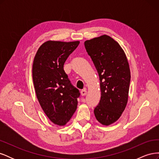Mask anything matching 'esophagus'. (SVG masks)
<instances>
[{
    "label": "esophagus",
    "instance_id": "1",
    "mask_svg": "<svg viewBox=\"0 0 159 159\" xmlns=\"http://www.w3.org/2000/svg\"><path fill=\"white\" fill-rule=\"evenodd\" d=\"M81 94L82 96L85 95L86 94H87V91H86V89H82L81 91Z\"/></svg>",
    "mask_w": 159,
    "mask_h": 159
}]
</instances>
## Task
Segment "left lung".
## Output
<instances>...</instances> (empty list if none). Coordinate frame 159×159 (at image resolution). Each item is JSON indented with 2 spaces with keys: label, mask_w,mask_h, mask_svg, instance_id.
Listing matches in <instances>:
<instances>
[{
  "label": "left lung",
  "mask_w": 159,
  "mask_h": 159,
  "mask_svg": "<svg viewBox=\"0 0 159 159\" xmlns=\"http://www.w3.org/2000/svg\"><path fill=\"white\" fill-rule=\"evenodd\" d=\"M99 76L102 95L94 109L98 121L109 125L121 117L128 101L131 73L125 54L118 43L107 35L84 42Z\"/></svg>",
  "instance_id": "8db88e82"
}]
</instances>
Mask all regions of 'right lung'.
<instances>
[{
    "mask_svg": "<svg viewBox=\"0 0 159 159\" xmlns=\"http://www.w3.org/2000/svg\"><path fill=\"white\" fill-rule=\"evenodd\" d=\"M79 44L47 41L38 48L33 61L32 80L38 102L50 121L60 126L70 121L80 96L64 70L65 61Z\"/></svg>",
    "mask_w": 159,
    "mask_h": 159,
    "instance_id": "add662e5",
    "label": "right lung"
}]
</instances>
